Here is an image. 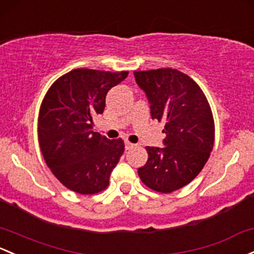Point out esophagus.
<instances>
[{
	"instance_id": "1",
	"label": "esophagus",
	"mask_w": 254,
	"mask_h": 254,
	"mask_svg": "<svg viewBox=\"0 0 254 254\" xmlns=\"http://www.w3.org/2000/svg\"><path fill=\"white\" fill-rule=\"evenodd\" d=\"M136 145H134V143H131V142H129V141H125V149H131V148H134Z\"/></svg>"
}]
</instances>
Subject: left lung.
<instances>
[{
	"label": "left lung",
	"instance_id": "8db88e82",
	"mask_svg": "<svg viewBox=\"0 0 254 254\" xmlns=\"http://www.w3.org/2000/svg\"><path fill=\"white\" fill-rule=\"evenodd\" d=\"M146 92L152 119L165 122L164 147H146L148 159L137 173L151 190L170 193L190 184L203 169L214 146L209 102L190 76L178 69L134 71Z\"/></svg>",
	"mask_w": 254,
	"mask_h": 254
}]
</instances>
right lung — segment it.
<instances>
[{
    "label": "right lung",
    "instance_id": "add662e5",
    "mask_svg": "<svg viewBox=\"0 0 254 254\" xmlns=\"http://www.w3.org/2000/svg\"><path fill=\"white\" fill-rule=\"evenodd\" d=\"M129 71L78 68L51 85L40 106L37 136L42 157L62 185L80 194L106 190L112 170L124 152L122 138L92 131L106 95Z\"/></svg>",
    "mask_w": 254,
    "mask_h": 254
}]
</instances>
